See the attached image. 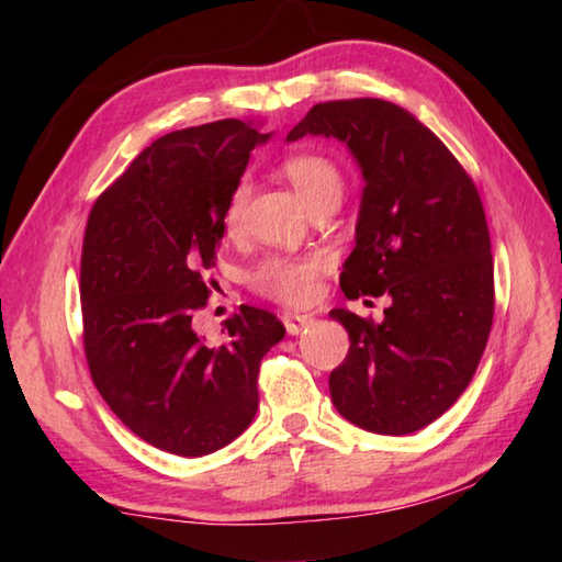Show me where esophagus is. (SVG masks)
Returning a JSON list of instances; mask_svg holds the SVG:
<instances>
[{"label":"esophagus","instance_id":"obj_1","mask_svg":"<svg viewBox=\"0 0 562 562\" xmlns=\"http://www.w3.org/2000/svg\"><path fill=\"white\" fill-rule=\"evenodd\" d=\"M282 324H284V328H288L290 336H300L306 326H312V316L308 314H284Z\"/></svg>","mask_w":562,"mask_h":562}]
</instances>
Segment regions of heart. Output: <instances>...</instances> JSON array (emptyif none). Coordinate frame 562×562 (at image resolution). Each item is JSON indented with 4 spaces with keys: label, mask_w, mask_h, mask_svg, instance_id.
Listing matches in <instances>:
<instances>
[{
    "label": "heart",
    "mask_w": 562,
    "mask_h": 562,
    "mask_svg": "<svg viewBox=\"0 0 562 562\" xmlns=\"http://www.w3.org/2000/svg\"><path fill=\"white\" fill-rule=\"evenodd\" d=\"M282 173L290 178L296 193L314 210L324 202H340L345 181L340 166L326 154L318 151H296L290 154L282 161ZM248 183L238 181L229 200L224 207V229L234 234L241 226L244 207L248 202ZM321 268H324V258L308 256V258H280L272 256L260 262V266L250 272V284L262 296H270L274 302L282 304H304L314 300L316 294V278Z\"/></svg>",
    "instance_id": "1"
}]
</instances>
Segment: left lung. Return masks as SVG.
<instances>
[{"instance_id": "obj_1", "label": "left lung", "mask_w": 562, "mask_h": 562, "mask_svg": "<svg viewBox=\"0 0 562 562\" xmlns=\"http://www.w3.org/2000/svg\"><path fill=\"white\" fill-rule=\"evenodd\" d=\"M336 137L364 178L348 300L391 296L374 324L333 308L350 336L328 386L338 413L376 435H411L447 413L479 369L493 326L491 234L479 190L413 113L381 99L316 103L288 142Z\"/></svg>"}]
</instances>
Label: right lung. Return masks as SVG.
<instances>
[{
  "mask_svg": "<svg viewBox=\"0 0 562 562\" xmlns=\"http://www.w3.org/2000/svg\"><path fill=\"white\" fill-rule=\"evenodd\" d=\"M268 139L234 117L176 130L103 190L87 222L79 294L91 379L125 427L178 457H205L254 423L260 360L284 338L278 316L254 306L224 321L220 345L193 330L226 200Z\"/></svg>",
  "mask_w": 562,
  "mask_h": 562,
  "instance_id": "1",
  "label": "right lung"
}]
</instances>
